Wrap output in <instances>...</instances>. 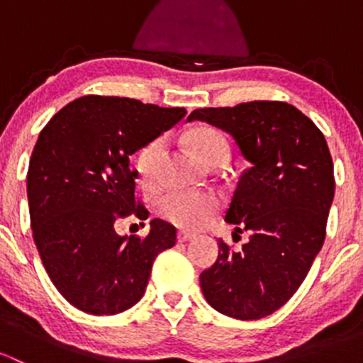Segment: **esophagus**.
<instances>
[{
	"instance_id": "34e87169",
	"label": "esophagus",
	"mask_w": 363,
	"mask_h": 363,
	"mask_svg": "<svg viewBox=\"0 0 363 363\" xmlns=\"http://www.w3.org/2000/svg\"><path fill=\"white\" fill-rule=\"evenodd\" d=\"M195 233H189V232H179V235H177V239H179V242H188V240H193L195 239Z\"/></svg>"
}]
</instances>
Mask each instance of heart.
Listing matches in <instances>:
<instances>
[{
  "label": "heart",
  "mask_w": 363,
  "mask_h": 363,
  "mask_svg": "<svg viewBox=\"0 0 363 363\" xmlns=\"http://www.w3.org/2000/svg\"><path fill=\"white\" fill-rule=\"evenodd\" d=\"M191 145L203 164L226 155L230 144L225 135L212 128H202L191 135ZM167 160V138L156 137L149 140L137 155V172L142 182L155 184L163 174ZM219 207V196L211 191L193 189H168L158 200V208L164 219L181 228H200L212 218Z\"/></svg>",
  "instance_id": "1"
}]
</instances>
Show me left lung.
Wrapping results in <instances>:
<instances>
[{
	"mask_svg": "<svg viewBox=\"0 0 363 363\" xmlns=\"http://www.w3.org/2000/svg\"><path fill=\"white\" fill-rule=\"evenodd\" d=\"M195 119L232 135L251 163L226 211L250 242L233 251L219 239L218 259L200 274L202 294L221 314L259 320L294 296L323 246L335 191L330 151L320 128L284 101L196 108Z\"/></svg>",
	"mask_w": 363,
	"mask_h": 363,
	"instance_id": "1",
	"label": "left lung"
}]
</instances>
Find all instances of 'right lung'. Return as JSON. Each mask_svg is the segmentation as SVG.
Here are the masks:
<instances>
[{"label":"right lung","instance_id":"add662e5","mask_svg":"<svg viewBox=\"0 0 363 363\" xmlns=\"http://www.w3.org/2000/svg\"><path fill=\"white\" fill-rule=\"evenodd\" d=\"M186 116L182 107L87 94L45 124L28 168L33 240L45 272L77 309L123 313L144 295L152 263L177 232L155 219L149 235L121 237L119 219L149 218L135 196L130 156Z\"/></svg>","mask_w":363,"mask_h":363}]
</instances>
